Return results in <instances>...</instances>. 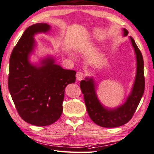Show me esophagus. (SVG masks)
Here are the masks:
<instances>
[{"mask_svg": "<svg viewBox=\"0 0 154 154\" xmlns=\"http://www.w3.org/2000/svg\"><path fill=\"white\" fill-rule=\"evenodd\" d=\"M84 76H85L84 73L82 72H77L76 75H75V77H76V80H77L78 81H82V80L84 79Z\"/></svg>", "mask_w": 154, "mask_h": 154, "instance_id": "esophagus-1", "label": "esophagus"}]
</instances>
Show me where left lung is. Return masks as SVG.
<instances>
[{
  "instance_id": "obj_1",
  "label": "left lung",
  "mask_w": 154,
  "mask_h": 154,
  "mask_svg": "<svg viewBox=\"0 0 154 154\" xmlns=\"http://www.w3.org/2000/svg\"><path fill=\"white\" fill-rule=\"evenodd\" d=\"M124 32L125 36L128 35V31L126 29H124ZM131 40L136 54L137 73L132 93L123 106L115 110L104 108L96 96L92 79H86L85 81H81L80 82L88 115L95 124L102 127L114 128L128 122L134 115L144 94L145 80L144 75L143 57L134 39L131 37Z\"/></svg>"
}]
</instances>
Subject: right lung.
Returning <instances> with one entry per match:
<instances>
[{
  "instance_id": "add662e5",
  "label": "right lung",
  "mask_w": 154,
  "mask_h": 154,
  "mask_svg": "<svg viewBox=\"0 0 154 154\" xmlns=\"http://www.w3.org/2000/svg\"><path fill=\"white\" fill-rule=\"evenodd\" d=\"M50 26L36 23L29 26L13 48L10 58L8 89L20 117L35 126L51 125L60 117L64 89L74 82L73 70L64 69L52 59L37 68L28 62L34 46L33 35L47 32Z\"/></svg>"
}]
</instances>
